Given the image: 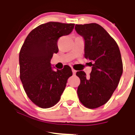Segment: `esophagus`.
Wrapping results in <instances>:
<instances>
[{
    "mask_svg": "<svg viewBox=\"0 0 135 135\" xmlns=\"http://www.w3.org/2000/svg\"><path fill=\"white\" fill-rule=\"evenodd\" d=\"M72 71H73V74H74V75H75L76 74V71L75 70H74V69H72Z\"/></svg>",
    "mask_w": 135,
    "mask_h": 135,
    "instance_id": "1",
    "label": "esophagus"
}]
</instances>
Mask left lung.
I'll return each mask as SVG.
<instances>
[{
  "label": "left lung",
  "instance_id": "1",
  "mask_svg": "<svg viewBox=\"0 0 135 135\" xmlns=\"http://www.w3.org/2000/svg\"><path fill=\"white\" fill-rule=\"evenodd\" d=\"M77 33L84 40V55L91 61L90 76L84 71L77 93L80 102L88 108H96L108 101L118 87L123 73L120 51L113 38L97 23L76 25Z\"/></svg>",
  "mask_w": 135,
  "mask_h": 135
}]
</instances>
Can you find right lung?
Instances as JSON below:
<instances>
[{
  "label": "right lung",
  "instance_id": "add662e5",
  "mask_svg": "<svg viewBox=\"0 0 135 135\" xmlns=\"http://www.w3.org/2000/svg\"><path fill=\"white\" fill-rule=\"evenodd\" d=\"M74 27L59 22L42 24L28 34L20 50V79L28 97L40 108H51L59 102L73 75L68 65L54 71L50 61L59 51V38L69 35Z\"/></svg>",
  "mask_w": 135,
  "mask_h": 135
}]
</instances>
